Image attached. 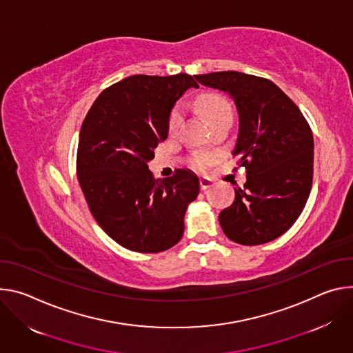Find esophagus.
<instances>
[{
  "mask_svg": "<svg viewBox=\"0 0 353 353\" xmlns=\"http://www.w3.org/2000/svg\"><path fill=\"white\" fill-rule=\"evenodd\" d=\"M199 183H201V188L205 190V189H208V188H210L213 185V181L210 178H208V176H202L199 179Z\"/></svg>",
  "mask_w": 353,
  "mask_h": 353,
  "instance_id": "34e87169",
  "label": "esophagus"
}]
</instances>
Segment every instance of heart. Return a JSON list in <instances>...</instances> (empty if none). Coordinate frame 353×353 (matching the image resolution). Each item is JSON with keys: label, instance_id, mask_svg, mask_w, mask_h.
<instances>
[{"label": "heart", "instance_id": "obj_1", "mask_svg": "<svg viewBox=\"0 0 353 353\" xmlns=\"http://www.w3.org/2000/svg\"><path fill=\"white\" fill-rule=\"evenodd\" d=\"M201 109L206 117V121L209 125H213L221 119H225V117H232L231 106L228 102L220 97L216 95H208L203 97L199 102ZM182 121V110L179 108H175L171 114H170V121H168V130L170 133H175L181 125ZM210 163V157L209 155H196L193 159V165L196 168H203Z\"/></svg>", "mask_w": 353, "mask_h": 353}]
</instances>
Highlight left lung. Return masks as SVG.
<instances>
[{
	"mask_svg": "<svg viewBox=\"0 0 353 353\" xmlns=\"http://www.w3.org/2000/svg\"><path fill=\"white\" fill-rule=\"evenodd\" d=\"M236 103L239 133L232 155L247 170L244 188L219 214L225 236L259 245L285 234L301 214L312 185L314 139L294 102L265 78L239 71L194 75Z\"/></svg>",
	"mask_w": 353,
	"mask_h": 353,
	"instance_id": "left-lung-1",
	"label": "left lung"
}]
</instances>
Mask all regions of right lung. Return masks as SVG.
Returning <instances> with one entry per match:
<instances>
[{
	"label": "right lung",
	"instance_id": "obj_1",
	"mask_svg": "<svg viewBox=\"0 0 353 353\" xmlns=\"http://www.w3.org/2000/svg\"><path fill=\"white\" fill-rule=\"evenodd\" d=\"M189 74L132 75L101 92L78 140L77 172L88 208L108 236L137 252L174 247L201 185L190 170L154 179L147 163L168 136L170 114L189 90Z\"/></svg>",
	"mask_w": 353,
	"mask_h": 353
}]
</instances>
